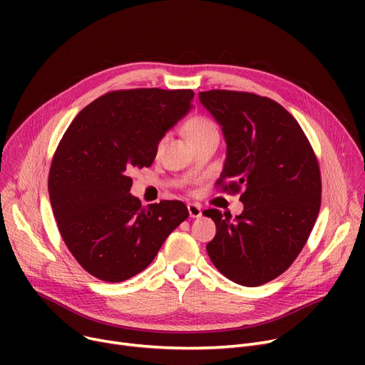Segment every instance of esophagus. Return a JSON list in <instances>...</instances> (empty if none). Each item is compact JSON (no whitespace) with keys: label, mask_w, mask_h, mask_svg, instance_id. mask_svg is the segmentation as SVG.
Listing matches in <instances>:
<instances>
[{"label":"esophagus","mask_w":365,"mask_h":365,"mask_svg":"<svg viewBox=\"0 0 365 365\" xmlns=\"http://www.w3.org/2000/svg\"><path fill=\"white\" fill-rule=\"evenodd\" d=\"M187 212L190 217H201L202 212H201V207L198 204H187Z\"/></svg>","instance_id":"obj_1"}]
</instances>
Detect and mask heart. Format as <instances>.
Instances as JSON below:
<instances>
[{"instance_id": "b5f03b06", "label": "heart", "mask_w": 365, "mask_h": 365, "mask_svg": "<svg viewBox=\"0 0 365 365\" xmlns=\"http://www.w3.org/2000/svg\"><path fill=\"white\" fill-rule=\"evenodd\" d=\"M185 130H186V136H187L189 142H194L201 138H205V136H208V134L219 133L216 124L207 117H201V115H197V117L190 118L187 121Z\"/></svg>"}]
</instances>
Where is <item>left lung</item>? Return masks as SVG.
Returning <instances> with one entry per match:
<instances>
[{"label":"left lung","mask_w":365,"mask_h":365,"mask_svg":"<svg viewBox=\"0 0 365 365\" xmlns=\"http://www.w3.org/2000/svg\"><path fill=\"white\" fill-rule=\"evenodd\" d=\"M198 98L227 145L216 186L241 192L244 204L234 220L216 208L202 213L216 223L207 253L226 278L257 287L289 269L308 241L321 207L319 164L299 123L275 101L232 90Z\"/></svg>","instance_id":"left-lung-1"}]
</instances>
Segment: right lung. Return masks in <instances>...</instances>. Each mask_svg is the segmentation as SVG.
I'll use <instances>...</instances> for the list:
<instances>
[{
    "mask_svg": "<svg viewBox=\"0 0 365 365\" xmlns=\"http://www.w3.org/2000/svg\"><path fill=\"white\" fill-rule=\"evenodd\" d=\"M192 99V90L109 91L65 131L48 173L50 202L68 250L90 275L108 282L138 275L187 219L182 201L142 207L130 194L128 171L153 163Z\"/></svg>",
    "mask_w": 365,
    "mask_h": 365,
    "instance_id": "right-lung-1",
    "label": "right lung"
}]
</instances>
